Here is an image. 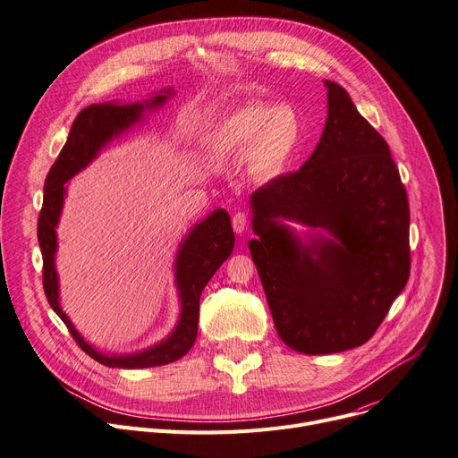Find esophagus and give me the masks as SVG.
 <instances>
[{"mask_svg":"<svg viewBox=\"0 0 458 458\" xmlns=\"http://www.w3.org/2000/svg\"><path fill=\"white\" fill-rule=\"evenodd\" d=\"M248 225H250V218H248V215L242 213V210L233 216V229H234L238 234H242L245 229H248Z\"/></svg>","mask_w":458,"mask_h":458,"instance_id":"34e87169","label":"esophagus"}]
</instances>
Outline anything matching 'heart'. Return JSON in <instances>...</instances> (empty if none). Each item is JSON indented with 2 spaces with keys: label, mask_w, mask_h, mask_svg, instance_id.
Returning a JSON list of instances; mask_svg holds the SVG:
<instances>
[{
  "label": "heart",
  "mask_w": 458,
  "mask_h": 458,
  "mask_svg": "<svg viewBox=\"0 0 458 458\" xmlns=\"http://www.w3.org/2000/svg\"><path fill=\"white\" fill-rule=\"evenodd\" d=\"M302 135V117L293 106L257 100L243 104L222 121L216 148L224 154L251 150L253 170L264 178H273L292 163Z\"/></svg>",
  "instance_id": "heart-1"
}]
</instances>
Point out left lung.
<instances>
[{
	"label": "left lung",
	"instance_id": "left-lung-1",
	"mask_svg": "<svg viewBox=\"0 0 458 458\" xmlns=\"http://www.w3.org/2000/svg\"><path fill=\"white\" fill-rule=\"evenodd\" d=\"M325 84L319 145L297 172L251 196L250 251L275 328L310 356L367 343L411 271L409 201L389 145L343 86ZM280 217L327 228L335 240L302 246Z\"/></svg>",
	"mask_w": 458,
	"mask_h": 458
}]
</instances>
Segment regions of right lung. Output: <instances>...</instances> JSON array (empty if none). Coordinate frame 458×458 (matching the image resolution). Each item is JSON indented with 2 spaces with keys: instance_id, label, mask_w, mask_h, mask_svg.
<instances>
[{
  "instance_id": "add662e5",
  "label": "right lung",
  "mask_w": 458,
  "mask_h": 458,
  "mask_svg": "<svg viewBox=\"0 0 458 458\" xmlns=\"http://www.w3.org/2000/svg\"><path fill=\"white\" fill-rule=\"evenodd\" d=\"M169 95L166 96L165 93ZM172 91L156 95L145 104H91L84 108L69 131V137L56 161L53 163L46 185H44V203L38 216V243L44 259V292L56 311L58 318L67 327L69 334L73 335L77 344L95 361L117 367V369H145L159 367L180 360L191 350L198 334L199 319V295L205 284L216 273V269L229 259L234 248V233L231 227V218L227 210L218 208L213 215L207 216L198 224L191 234L182 243V250L175 259V283H178L182 297V318L175 330L159 344L137 352L131 356H102L95 352L73 328L67 315L60 310L58 304V278L55 271V251H56V233L58 216L64 203V183L73 178L82 170L97 152L108 143V140L130 128L143 115L145 108H156L170 97Z\"/></svg>"
}]
</instances>
